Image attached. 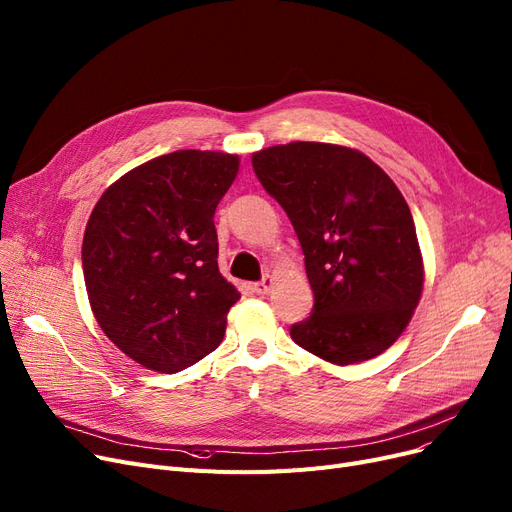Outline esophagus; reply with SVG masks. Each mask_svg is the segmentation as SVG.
I'll use <instances>...</instances> for the list:
<instances>
[{
    "label": "esophagus",
    "mask_w": 512,
    "mask_h": 512,
    "mask_svg": "<svg viewBox=\"0 0 512 512\" xmlns=\"http://www.w3.org/2000/svg\"><path fill=\"white\" fill-rule=\"evenodd\" d=\"M272 284H274V278H272V276H265L263 280H259V282L253 284V291H255L257 295H268V293L272 291Z\"/></svg>",
    "instance_id": "1"
}]
</instances>
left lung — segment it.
Segmentation results:
<instances>
[{
    "instance_id": "1",
    "label": "left lung",
    "mask_w": 512,
    "mask_h": 512,
    "mask_svg": "<svg viewBox=\"0 0 512 512\" xmlns=\"http://www.w3.org/2000/svg\"><path fill=\"white\" fill-rule=\"evenodd\" d=\"M251 161L291 219L316 299L293 341L337 366L376 358L406 330L425 284L406 198L364 152L339 144H280Z\"/></svg>"
}]
</instances>
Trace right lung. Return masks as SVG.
<instances>
[{
	"label": "right lung",
	"mask_w": 512,
	"mask_h": 512,
	"mask_svg": "<svg viewBox=\"0 0 512 512\" xmlns=\"http://www.w3.org/2000/svg\"><path fill=\"white\" fill-rule=\"evenodd\" d=\"M238 154L175 150L110 184L87 219L81 261L104 335L140 366L173 374L211 353L240 299L217 268L213 215Z\"/></svg>",
	"instance_id": "1"
}]
</instances>
